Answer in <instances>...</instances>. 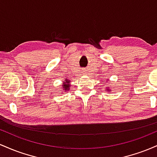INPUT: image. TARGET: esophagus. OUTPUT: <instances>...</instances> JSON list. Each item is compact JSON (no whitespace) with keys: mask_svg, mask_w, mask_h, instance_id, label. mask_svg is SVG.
<instances>
[{"mask_svg":"<svg viewBox=\"0 0 157 157\" xmlns=\"http://www.w3.org/2000/svg\"><path fill=\"white\" fill-rule=\"evenodd\" d=\"M87 72H88L87 70H86V69H83L82 71V75H87Z\"/></svg>","mask_w":157,"mask_h":157,"instance_id":"obj_1","label":"esophagus"}]
</instances>
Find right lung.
Returning <instances> with one entry per match:
<instances>
[{
	"mask_svg": "<svg viewBox=\"0 0 157 157\" xmlns=\"http://www.w3.org/2000/svg\"><path fill=\"white\" fill-rule=\"evenodd\" d=\"M70 80H67V79H66L65 80V82H63V89L65 91H68L70 89Z\"/></svg>",
	"mask_w": 157,
	"mask_h": 157,
	"instance_id": "right-lung-1",
	"label": "right lung"
}]
</instances>
